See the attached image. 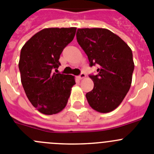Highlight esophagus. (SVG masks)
Here are the masks:
<instances>
[{
	"label": "esophagus",
	"instance_id": "34e87169",
	"mask_svg": "<svg viewBox=\"0 0 154 154\" xmlns=\"http://www.w3.org/2000/svg\"><path fill=\"white\" fill-rule=\"evenodd\" d=\"M85 76H86V75L85 74V73L82 72L81 74H80L79 75V79H82L85 78Z\"/></svg>",
	"mask_w": 154,
	"mask_h": 154
}]
</instances>
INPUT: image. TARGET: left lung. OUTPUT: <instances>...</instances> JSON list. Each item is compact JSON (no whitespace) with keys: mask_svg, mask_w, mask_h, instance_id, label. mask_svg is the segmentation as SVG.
<instances>
[{"mask_svg":"<svg viewBox=\"0 0 154 154\" xmlns=\"http://www.w3.org/2000/svg\"><path fill=\"white\" fill-rule=\"evenodd\" d=\"M76 39L88 56L90 66L98 65L91 75L94 88L85 94L91 108L108 113L120 105L132 82L134 63L131 49L118 35L104 28L77 29Z\"/></svg>","mask_w":154,"mask_h":154,"instance_id":"left-lung-1","label":"left lung"}]
</instances>
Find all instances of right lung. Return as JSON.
<instances>
[{"label": "right lung", "mask_w": 154, "mask_h": 154, "mask_svg": "<svg viewBox=\"0 0 154 154\" xmlns=\"http://www.w3.org/2000/svg\"><path fill=\"white\" fill-rule=\"evenodd\" d=\"M76 27L46 28L33 35L21 49V83L29 101L42 114L63 111L75 84L71 75L55 73L63 49L72 41Z\"/></svg>", "instance_id": "add662e5"}]
</instances>
